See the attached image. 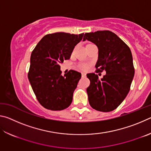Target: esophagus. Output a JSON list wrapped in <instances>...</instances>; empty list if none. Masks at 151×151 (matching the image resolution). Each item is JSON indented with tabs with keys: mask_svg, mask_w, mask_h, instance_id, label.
<instances>
[{
	"mask_svg": "<svg viewBox=\"0 0 151 151\" xmlns=\"http://www.w3.org/2000/svg\"><path fill=\"white\" fill-rule=\"evenodd\" d=\"M82 76H83V77H85V76H86V74L83 73H82Z\"/></svg>",
	"mask_w": 151,
	"mask_h": 151,
	"instance_id": "34e87169",
	"label": "esophagus"
}]
</instances>
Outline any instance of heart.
Returning <instances> with one entry per match:
<instances>
[{
    "instance_id": "b5f03b06",
    "label": "heart",
    "mask_w": 151,
    "mask_h": 151,
    "mask_svg": "<svg viewBox=\"0 0 151 151\" xmlns=\"http://www.w3.org/2000/svg\"><path fill=\"white\" fill-rule=\"evenodd\" d=\"M79 68L83 70H87L88 69V66L86 64H81V65H79Z\"/></svg>"
}]
</instances>
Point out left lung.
<instances>
[{
    "instance_id": "8db88e82",
    "label": "left lung",
    "mask_w": 151,
    "mask_h": 151,
    "mask_svg": "<svg viewBox=\"0 0 151 151\" xmlns=\"http://www.w3.org/2000/svg\"><path fill=\"white\" fill-rule=\"evenodd\" d=\"M86 40L94 43L99 49L96 72L106 71L103 78L95 73L86 75L91 81L86 88L92 108L101 112L116 109L129 93L134 68L131 49L114 32L98 30L85 33Z\"/></svg>"
}]
</instances>
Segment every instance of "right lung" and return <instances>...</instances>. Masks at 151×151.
Wrapping results in <instances>:
<instances>
[{
    "instance_id": "add662e5",
    "label": "right lung",
    "mask_w": 151,
    "mask_h": 151,
    "mask_svg": "<svg viewBox=\"0 0 151 151\" xmlns=\"http://www.w3.org/2000/svg\"><path fill=\"white\" fill-rule=\"evenodd\" d=\"M84 34L55 32L45 35L32 50L28 78L42 106L61 111L70 105L81 73L70 70L61 75L60 65L69 59Z\"/></svg>"
}]
</instances>
